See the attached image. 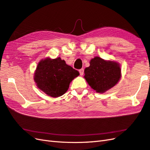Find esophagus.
<instances>
[{"mask_svg":"<svg viewBox=\"0 0 150 150\" xmlns=\"http://www.w3.org/2000/svg\"><path fill=\"white\" fill-rule=\"evenodd\" d=\"M79 72L80 75L83 76V74H84V69H80V70L79 71Z\"/></svg>","mask_w":150,"mask_h":150,"instance_id":"esophagus-1","label":"esophagus"}]
</instances>
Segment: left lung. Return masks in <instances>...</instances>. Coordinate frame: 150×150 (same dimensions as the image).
<instances>
[{
    "instance_id": "obj_1",
    "label": "left lung",
    "mask_w": 150,
    "mask_h": 150,
    "mask_svg": "<svg viewBox=\"0 0 150 150\" xmlns=\"http://www.w3.org/2000/svg\"><path fill=\"white\" fill-rule=\"evenodd\" d=\"M86 81L98 93H104L118 83L121 78V69L116 62L105 60L98 57L92 58L90 66L85 69Z\"/></svg>"
}]
</instances>
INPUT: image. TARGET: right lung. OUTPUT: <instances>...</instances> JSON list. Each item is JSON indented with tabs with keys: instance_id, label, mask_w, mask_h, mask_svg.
Segmentation results:
<instances>
[{
	"instance_id": "1",
	"label": "right lung",
	"mask_w": 150,
	"mask_h": 150,
	"mask_svg": "<svg viewBox=\"0 0 150 150\" xmlns=\"http://www.w3.org/2000/svg\"><path fill=\"white\" fill-rule=\"evenodd\" d=\"M79 73L60 57L46 58L39 62L34 73L36 85L52 97L62 96L67 92L70 83Z\"/></svg>"
}]
</instances>
